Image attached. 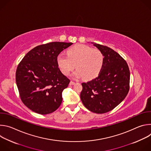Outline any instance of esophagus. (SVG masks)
<instances>
[{
	"label": "esophagus",
	"instance_id": "esophagus-1",
	"mask_svg": "<svg viewBox=\"0 0 151 151\" xmlns=\"http://www.w3.org/2000/svg\"><path fill=\"white\" fill-rule=\"evenodd\" d=\"M75 83V82H73V81H71L70 82V83H69L70 85H74Z\"/></svg>",
	"mask_w": 151,
	"mask_h": 151
}]
</instances>
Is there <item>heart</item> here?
Wrapping results in <instances>:
<instances>
[{
    "instance_id": "heart-1",
    "label": "heart",
    "mask_w": 151,
    "mask_h": 151,
    "mask_svg": "<svg viewBox=\"0 0 151 151\" xmlns=\"http://www.w3.org/2000/svg\"><path fill=\"white\" fill-rule=\"evenodd\" d=\"M67 56L58 55L57 66L61 72L69 76L75 67L77 70L73 74L76 78L82 77L85 81L96 78L102 70L104 55L98 49L82 44L74 45L68 50Z\"/></svg>"
}]
</instances>
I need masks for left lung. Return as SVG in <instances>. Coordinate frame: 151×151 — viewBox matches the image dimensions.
Segmentation results:
<instances>
[{"label":"left lung","mask_w":151,"mask_h":151,"mask_svg":"<svg viewBox=\"0 0 151 151\" xmlns=\"http://www.w3.org/2000/svg\"><path fill=\"white\" fill-rule=\"evenodd\" d=\"M104 55L101 72L96 78L82 83L81 99L85 107L94 113L104 114L114 109L127 96L130 73L128 64L116 51L93 43Z\"/></svg>","instance_id":"left-lung-1"}]
</instances>
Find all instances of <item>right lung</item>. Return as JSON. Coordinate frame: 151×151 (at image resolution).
I'll return each mask as SVG.
<instances>
[{
	"mask_svg": "<svg viewBox=\"0 0 151 151\" xmlns=\"http://www.w3.org/2000/svg\"><path fill=\"white\" fill-rule=\"evenodd\" d=\"M73 43L54 42L35 47L19 63L15 79L20 98L32 111L41 115L56 111L62 92L70 80L60 70L57 57Z\"/></svg>",
	"mask_w": 151,
	"mask_h": 151,
	"instance_id": "right-lung-1",
	"label": "right lung"
}]
</instances>
